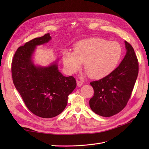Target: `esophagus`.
<instances>
[{"mask_svg":"<svg viewBox=\"0 0 149 149\" xmlns=\"http://www.w3.org/2000/svg\"><path fill=\"white\" fill-rule=\"evenodd\" d=\"M77 84L78 86H81L83 84V83L81 81H79V80H77Z\"/></svg>","mask_w":149,"mask_h":149,"instance_id":"1","label":"esophagus"}]
</instances>
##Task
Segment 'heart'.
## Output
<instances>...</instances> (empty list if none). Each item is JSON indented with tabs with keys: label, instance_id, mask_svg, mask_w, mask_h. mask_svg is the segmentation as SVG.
I'll return each instance as SVG.
<instances>
[{
	"label": "heart",
	"instance_id": "1",
	"mask_svg": "<svg viewBox=\"0 0 149 149\" xmlns=\"http://www.w3.org/2000/svg\"><path fill=\"white\" fill-rule=\"evenodd\" d=\"M122 54V47L118 42H109L100 38H92L75 43L74 50H65L62 58L69 74H75L80 70L84 63V69L89 76L100 79L116 68Z\"/></svg>",
	"mask_w": 149,
	"mask_h": 149
}]
</instances>
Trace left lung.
I'll use <instances>...</instances> for the list:
<instances>
[{
  "mask_svg": "<svg viewBox=\"0 0 149 149\" xmlns=\"http://www.w3.org/2000/svg\"><path fill=\"white\" fill-rule=\"evenodd\" d=\"M127 52L119 66L101 79L90 83L94 90L90 100L93 111L100 116L116 115L127 104L138 74V61L134 49L125 41Z\"/></svg>",
  "mask_w": 149,
  "mask_h": 149,
  "instance_id": "left-lung-1",
  "label": "left lung"
}]
</instances>
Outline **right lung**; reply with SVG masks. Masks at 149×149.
Returning a JSON list of instances; mask_svg holds the SVG:
<instances>
[{
  "label": "right lung",
  "instance_id": "right-lung-1",
  "mask_svg": "<svg viewBox=\"0 0 149 149\" xmlns=\"http://www.w3.org/2000/svg\"><path fill=\"white\" fill-rule=\"evenodd\" d=\"M51 39L49 33L19 47L11 63L16 89L31 112L44 118H52L65 109L68 97L77 86L73 76H63L56 63L45 67L36 66L31 59L36 46Z\"/></svg>",
  "mask_w": 149,
  "mask_h": 149
}]
</instances>
